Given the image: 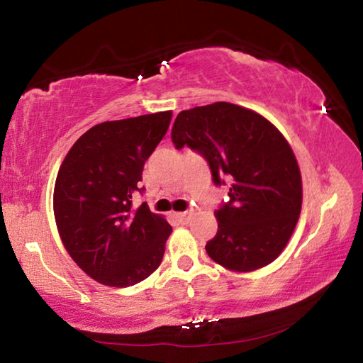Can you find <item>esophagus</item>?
<instances>
[{
  "mask_svg": "<svg viewBox=\"0 0 363 363\" xmlns=\"http://www.w3.org/2000/svg\"><path fill=\"white\" fill-rule=\"evenodd\" d=\"M174 216L177 220H181V223H184L189 218V211H182V213H174Z\"/></svg>",
  "mask_w": 363,
  "mask_h": 363,
  "instance_id": "esophagus-1",
  "label": "esophagus"
}]
</instances>
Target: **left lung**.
<instances>
[{
  "label": "left lung",
  "instance_id": "obj_1",
  "mask_svg": "<svg viewBox=\"0 0 363 363\" xmlns=\"http://www.w3.org/2000/svg\"><path fill=\"white\" fill-rule=\"evenodd\" d=\"M171 139L176 149L205 157L216 186L230 184L229 203L214 213L218 233L206 243L208 256L233 272L277 259L303 205L301 171L284 134L255 110L214 102L182 110Z\"/></svg>",
  "mask_w": 363,
  "mask_h": 363
}]
</instances>
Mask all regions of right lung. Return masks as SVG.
<instances>
[{"instance_id": "1", "label": "right lung", "mask_w": 363, "mask_h": 363, "mask_svg": "<svg viewBox=\"0 0 363 363\" xmlns=\"http://www.w3.org/2000/svg\"><path fill=\"white\" fill-rule=\"evenodd\" d=\"M173 112L104 121L67 153L54 186V218L65 250L102 285H136L162 264L173 232L147 203L133 208L143 169Z\"/></svg>"}]
</instances>
